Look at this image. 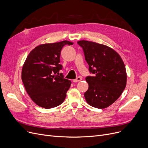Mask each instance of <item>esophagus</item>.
Listing matches in <instances>:
<instances>
[{"label": "esophagus", "mask_w": 148, "mask_h": 148, "mask_svg": "<svg viewBox=\"0 0 148 148\" xmlns=\"http://www.w3.org/2000/svg\"><path fill=\"white\" fill-rule=\"evenodd\" d=\"M81 80H82V77L78 76V78H76L75 79H73V82H77L81 81Z\"/></svg>", "instance_id": "34e87169"}]
</instances>
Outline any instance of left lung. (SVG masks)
Wrapping results in <instances>:
<instances>
[{
  "label": "left lung",
  "mask_w": 148,
  "mask_h": 148,
  "mask_svg": "<svg viewBox=\"0 0 148 148\" xmlns=\"http://www.w3.org/2000/svg\"><path fill=\"white\" fill-rule=\"evenodd\" d=\"M82 48L89 66L86 80L88 88L84 93L87 102L93 107L102 109L113 103L122 95L126 85V72L121 57L114 50L95 42L81 40Z\"/></svg>",
  "instance_id": "left-lung-1"
}]
</instances>
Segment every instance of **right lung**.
Listing matches in <instances>:
<instances>
[{
    "instance_id": "obj_1",
    "label": "right lung",
    "mask_w": 148,
    "mask_h": 148,
    "mask_svg": "<svg viewBox=\"0 0 148 148\" xmlns=\"http://www.w3.org/2000/svg\"><path fill=\"white\" fill-rule=\"evenodd\" d=\"M66 45L73 43L65 40L43 44L29 53L24 63L22 79L27 93L38 106L46 109L61 104L66 97L71 81L60 73L61 51Z\"/></svg>"
}]
</instances>
